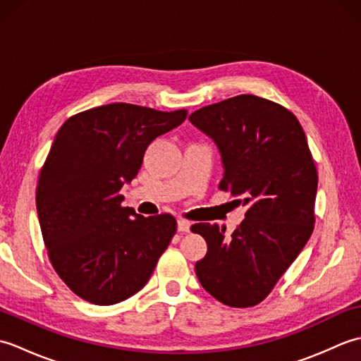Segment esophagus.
<instances>
[{
    "label": "esophagus",
    "mask_w": 361,
    "mask_h": 361,
    "mask_svg": "<svg viewBox=\"0 0 361 361\" xmlns=\"http://www.w3.org/2000/svg\"><path fill=\"white\" fill-rule=\"evenodd\" d=\"M176 224H178V231H181V233H189L190 224H189L188 220H185V219H178V221H176Z\"/></svg>",
    "instance_id": "obj_1"
}]
</instances>
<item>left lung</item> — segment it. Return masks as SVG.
<instances>
[{
  "label": "left lung",
  "instance_id": "left-lung-1",
  "mask_svg": "<svg viewBox=\"0 0 361 361\" xmlns=\"http://www.w3.org/2000/svg\"><path fill=\"white\" fill-rule=\"evenodd\" d=\"M189 121L217 144L225 169L219 188L248 204L231 237L219 225L190 228L208 243L197 278L217 301L252 307L313 233L318 173L307 137L286 106L252 94L203 106Z\"/></svg>",
  "mask_w": 361,
  "mask_h": 361
}]
</instances>
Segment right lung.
<instances>
[{
    "label": "right lung",
    "mask_w": 361,
    "mask_h": 361,
    "mask_svg": "<svg viewBox=\"0 0 361 361\" xmlns=\"http://www.w3.org/2000/svg\"><path fill=\"white\" fill-rule=\"evenodd\" d=\"M186 116L118 102L74 114L57 132L38 176L37 214L54 270L85 301L111 305L137 293L171 243L173 216H140L119 192L149 144Z\"/></svg>",
    "instance_id": "right-lung-1"
}]
</instances>
